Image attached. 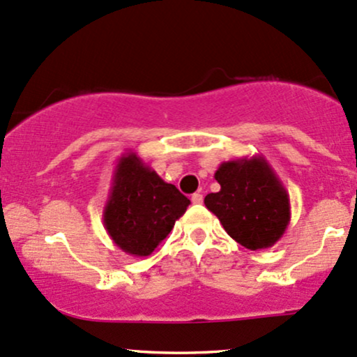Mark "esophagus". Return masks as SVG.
I'll use <instances>...</instances> for the list:
<instances>
[{
    "label": "esophagus",
    "instance_id": "34e87169",
    "mask_svg": "<svg viewBox=\"0 0 357 357\" xmlns=\"http://www.w3.org/2000/svg\"><path fill=\"white\" fill-rule=\"evenodd\" d=\"M191 201L192 204H203V195H201V192H195V195L191 196Z\"/></svg>",
    "mask_w": 357,
    "mask_h": 357
}]
</instances>
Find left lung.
<instances>
[{
  "label": "left lung",
  "mask_w": 357,
  "mask_h": 357,
  "mask_svg": "<svg viewBox=\"0 0 357 357\" xmlns=\"http://www.w3.org/2000/svg\"><path fill=\"white\" fill-rule=\"evenodd\" d=\"M214 179L221 190L204 204L234 241L256 251L282 238L291 221L289 195L264 156L221 162Z\"/></svg>",
  "instance_id": "8db88e82"
}]
</instances>
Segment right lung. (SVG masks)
Here are the masks:
<instances>
[{"mask_svg":"<svg viewBox=\"0 0 357 357\" xmlns=\"http://www.w3.org/2000/svg\"><path fill=\"white\" fill-rule=\"evenodd\" d=\"M102 209L109 238L126 255L144 257L160 246L191 201L146 166L136 153H124L111 178Z\"/></svg>","mask_w":357,"mask_h":357,"instance_id":"right-lung-1","label":"right lung"}]
</instances>
